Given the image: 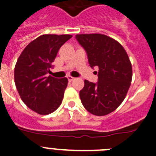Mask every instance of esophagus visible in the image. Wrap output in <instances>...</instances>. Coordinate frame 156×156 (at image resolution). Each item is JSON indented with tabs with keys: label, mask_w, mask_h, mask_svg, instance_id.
I'll return each mask as SVG.
<instances>
[{
	"label": "esophagus",
	"mask_w": 156,
	"mask_h": 156,
	"mask_svg": "<svg viewBox=\"0 0 156 156\" xmlns=\"http://www.w3.org/2000/svg\"><path fill=\"white\" fill-rule=\"evenodd\" d=\"M67 78H68V80H69V82H72L73 80H74L76 79V78H74V77L71 76H67Z\"/></svg>",
	"instance_id": "34e87169"
}]
</instances>
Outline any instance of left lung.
<instances>
[{
  "mask_svg": "<svg viewBox=\"0 0 156 156\" xmlns=\"http://www.w3.org/2000/svg\"><path fill=\"white\" fill-rule=\"evenodd\" d=\"M76 38L87 51L90 66L99 68L97 83L84 80L81 102L95 115L111 113L122 103L131 85L129 57L118 41L106 35L77 34Z\"/></svg>",
  "mask_w": 156,
  "mask_h": 156,
  "instance_id": "1",
  "label": "left lung"
}]
</instances>
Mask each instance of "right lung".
Segmentation results:
<instances>
[{
    "mask_svg": "<svg viewBox=\"0 0 156 156\" xmlns=\"http://www.w3.org/2000/svg\"><path fill=\"white\" fill-rule=\"evenodd\" d=\"M69 34H44L31 41L22 51L14 67V83L22 101L41 115L54 112L63 101L66 77L57 79L50 72L51 63Z\"/></svg>",
    "mask_w": 156,
    "mask_h": 156,
    "instance_id": "obj_1",
    "label": "right lung"
}]
</instances>
